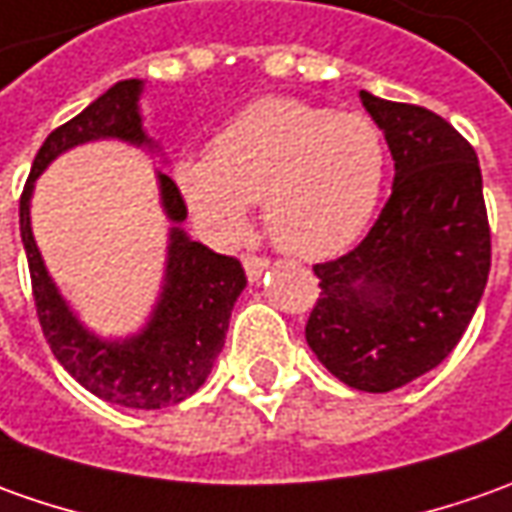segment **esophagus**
<instances>
[{"label": "esophagus", "mask_w": 512, "mask_h": 512, "mask_svg": "<svg viewBox=\"0 0 512 512\" xmlns=\"http://www.w3.org/2000/svg\"><path fill=\"white\" fill-rule=\"evenodd\" d=\"M243 269H246V277H249V283H255L263 277V271L269 269V260L266 257H257V255H246L243 257Z\"/></svg>", "instance_id": "34e87169"}]
</instances>
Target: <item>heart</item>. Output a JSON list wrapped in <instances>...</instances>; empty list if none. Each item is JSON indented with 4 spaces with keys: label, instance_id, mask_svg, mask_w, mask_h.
Masks as SVG:
<instances>
[{
    "label": "heart",
    "instance_id": "heart-1",
    "mask_svg": "<svg viewBox=\"0 0 512 512\" xmlns=\"http://www.w3.org/2000/svg\"><path fill=\"white\" fill-rule=\"evenodd\" d=\"M387 179L381 128L353 111L294 97L246 106L210 142L207 159L176 165L196 227L215 243L243 238L249 204L283 252L330 257L370 227Z\"/></svg>",
    "mask_w": 512,
    "mask_h": 512
}]
</instances>
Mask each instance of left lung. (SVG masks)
Returning a JSON list of instances; mask_svg holds the SVG:
<instances>
[{
    "label": "left lung",
    "mask_w": 512,
    "mask_h": 512,
    "mask_svg": "<svg viewBox=\"0 0 512 512\" xmlns=\"http://www.w3.org/2000/svg\"><path fill=\"white\" fill-rule=\"evenodd\" d=\"M395 159L392 196L353 252L316 263L305 339L347 387L389 392L434 370L468 328L490 271L482 170L440 114L358 92Z\"/></svg>",
    "instance_id": "obj_1"
}]
</instances>
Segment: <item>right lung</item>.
I'll return each instance as SVG.
<instances>
[{"label": "right lung", "instance_id": "obj_1", "mask_svg": "<svg viewBox=\"0 0 512 512\" xmlns=\"http://www.w3.org/2000/svg\"><path fill=\"white\" fill-rule=\"evenodd\" d=\"M139 95L142 81L137 78L114 83L106 95L97 97L78 117L44 139L19 201V229L38 322L52 356L100 401L125 409H162L182 403L207 381L227 339L235 300L246 288L241 260L215 255L204 243L187 238V232L179 227L187 218L182 193L168 173H156L162 210L173 221L162 294L139 333L128 339H100L72 314L61 291L55 288L30 227L33 187L55 156L92 139H123L137 148L151 145L139 117Z\"/></svg>", "mask_w": 512, "mask_h": 512}]
</instances>
